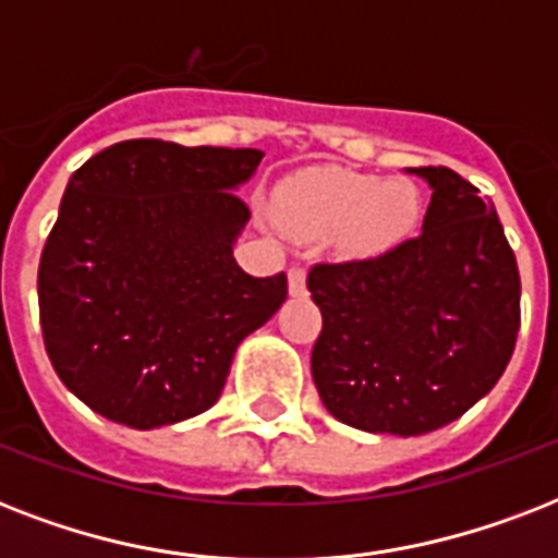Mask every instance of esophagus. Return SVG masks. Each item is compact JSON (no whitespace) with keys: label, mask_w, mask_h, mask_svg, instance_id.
<instances>
[{"label":"esophagus","mask_w":558,"mask_h":558,"mask_svg":"<svg viewBox=\"0 0 558 558\" xmlns=\"http://www.w3.org/2000/svg\"><path fill=\"white\" fill-rule=\"evenodd\" d=\"M289 295H306V271L301 269V266H292V269H289Z\"/></svg>","instance_id":"obj_1"}]
</instances>
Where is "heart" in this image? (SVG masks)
Here are the masks:
<instances>
[{
  "mask_svg": "<svg viewBox=\"0 0 558 558\" xmlns=\"http://www.w3.org/2000/svg\"><path fill=\"white\" fill-rule=\"evenodd\" d=\"M275 208L292 234L315 240L339 231L341 252L373 257L411 234L420 217V193L405 179L379 182L353 170L315 168L283 182Z\"/></svg>",
  "mask_w": 558,
  "mask_h": 558,
  "instance_id": "heart-1",
  "label": "heart"
}]
</instances>
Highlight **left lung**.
Wrapping results in <instances>:
<instances>
[{"instance_id":"left-lung-1","label":"left lung","mask_w":558,"mask_h":558,"mask_svg":"<svg viewBox=\"0 0 558 558\" xmlns=\"http://www.w3.org/2000/svg\"><path fill=\"white\" fill-rule=\"evenodd\" d=\"M432 187L423 231L350 263H318L313 379L336 420L416 437L486 397L510 365L521 278L493 202L449 168H408Z\"/></svg>"}]
</instances>
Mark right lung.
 Masks as SVG:
<instances>
[{
    "instance_id": "right-lung-1",
    "label": "right lung",
    "mask_w": 558,
    "mask_h": 558,
    "mask_svg": "<svg viewBox=\"0 0 558 558\" xmlns=\"http://www.w3.org/2000/svg\"><path fill=\"white\" fill-rule=\"evenodd\" d=\"M260 150L112 144L77 168L39 257L48 359L74 397L130 428L208 411L240 341L287 301V275L252 278L234 243L236 187Z\"/></svg>"
}]
</instances>
